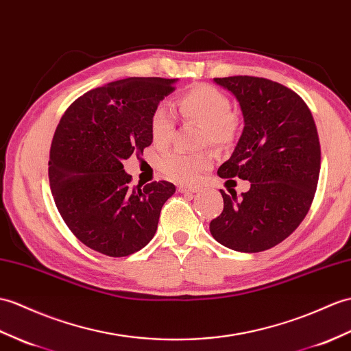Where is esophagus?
I'll list each match as a JSON object with an SVG mask.
<instances>
[{
    "label": "esophagus",
    "mask_w": 351,
    "mask_h": 351,
    "mask_svg": "<svg viewBox=\"0 0 351 351\" xmlns=\"http://www.w3.org/2000/svg\"><path fill=\"white\" fill-rule=\"evenodd\" d=\"M178 191L179 193H197L199 186H195V185H178Z\"/></svg>",
    "instance_id": "1"
}]
</instances>
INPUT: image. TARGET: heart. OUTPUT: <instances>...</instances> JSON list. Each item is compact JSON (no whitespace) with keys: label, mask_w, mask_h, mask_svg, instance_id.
<instances>
[{"label":"heart","mask_w":351,"mask_h":351,"mask_svg":"<svg viewBox=\"0 0 351 351\" xmlns=\"http://www.w3.org/2000/svg\"><path fill=\"white\" fill-rule=\"evenodd\" d=\"M175 106L184 121L202 124V141L219 148L236 141L239 122L232 112L229 97L215 86L197 84L176 97ZM175 119L165 106L154 109L149 119V133L157 148H166L172 141ZM214 165V152L202 151L195 154L172 152L161 160L160 169L167 178L176 182H193L205 170Z\"/></svg>","instance_id":"b5f03b06"}]
</instances>
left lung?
<instances>
[{"instance_id":"1","label":"left lung","mask_w":351,"mask_h":351,"mask_svg":"<svg viewBox=\"0 0 351 351\" xmlns=\"http://www.w3.org/2000/svg\"><path fill=\"white\" fill-rule=\"evenodd\" d=\"M214 80L233 93L245 121L218 175L245 179L251 189L239 197L221 190L224 209L209 230L227 248L260 252L289 238L311 208L320 175L319 134L311 110L290 88L256 76Z\"/></svg>"}]
</instances>
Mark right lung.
Instances as JSON below:
<instances>
[{
	"label": "right lung",
	"mask_w": 351,
	"mask_h": 351,
	"mask_svg": "<svg viewBox=\"0 0 351 351\" xmlns=\"http://www.w3.org/2000/svg\"><path fill=\"white\" fill-rule=\"evenodd\" d=\"M175 79L128 77L91 89L64 112L51 145L49 184L71 233L91 250L125 257L157 232L161 208L175 185H132L122 161L152 143L154 109Z\"/></svg>",
	"instance_id": "add662e5"
}]
</instances>
